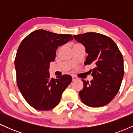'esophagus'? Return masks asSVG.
I'll use <instances>...</instances> for the list:
<instances>
[{"instance_id":"34e87169","label":"esophagus","mask_w":133,"mask_h":133,"mask_svg":"<svg viewBox=\"0 0 133 133\" xmlns=\"http://www.w3.org/2000/svg\"><path fill=\"white\" fill-rule=\"evenodd\" d=\"M72 81H75V80H76V79H77V78L76 77H75V76H72Z\"/></svg>"}]
</instances>
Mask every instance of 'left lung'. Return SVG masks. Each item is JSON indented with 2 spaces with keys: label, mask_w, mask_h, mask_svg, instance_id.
<instances>
[{
  "label": "left lung",
  "mask_w": 133,
  "mask_h": 133,
  "mask_svg": "<svg viewBox=\"0 0 133 133\" xmlns=\"http://www.w3.org/2000/svg\"><path fill=\"white\" fill-rule=\"evenodd\" d=\"M73 37L85 47L88 54L84 64L94 65L92 80L89 82L82 79L84 87L79 92L81 99L92 108L105 106L119 90L124 73L123 55L115 42L101 34L91 32Z\"/></svg>",
  "instance_id": "obj_1"
}]
</instances>
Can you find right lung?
I'll return each instance as SVG.
<instances>
[{
    "label": "right lung",
    "mask_w": 133,
    "mask_h": 133,
    "mask_svg": "<svg viewBox=\"0 0 133 133\" xmlns=\"http://www.w3.org/2000/svg\"><path fill=\"white\" fill-rule=\"evenodd\" d=\"M72 39L71 34L40 29L29 34L20 44L15 59L17 84L24 98L34 109L47 111L55 108L71 82L70 75L51 78L49 69L58 47Z\"/></svg>",
    "instance_id": "obj_1"
}]
</instances>
